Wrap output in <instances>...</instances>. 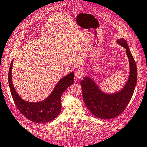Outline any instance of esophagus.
Returning <instances> with one entry per match:
<instances>
[{
  "instance_id": "obj_1",
  "label": "esophagus",
  "mask_w": 147,
  "mask_h": 147,
  "mask_svg": "<svg viewBox=\"0 0 147 147\" xmlns=\"http://www.w3.org/2000/svg\"><path fill=\"white\" fill-rule=\"evenodd\" d=\"M84 74V72L81 69H78L75 71V76L77 78H81L83 76Z\"/></svg>"
}]
</instances>
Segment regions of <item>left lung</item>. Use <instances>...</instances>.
<instances>
[{
	"mask_svg": "<svg viewBox=\"0 0 147 147\" xmlns=\"http://www.w3.org/2000/svg\"><path fill=\"white\" fill-rule=\"evenodd\" d=\"M117 41L125 48L130 65V73L125 87L115 94H106L90 78L84 77L80 83L83 99L87 108L94 116L102 119H110L120 115L130 101L136 85V65L127 42L123 38Z\"/></svg>",
	"mask_w": 147,
	"mask_h": 147,
	"instance_id": "left-lung-1",
	"label": "left lung"
}]
</instances>
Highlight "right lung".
I'll return each mask as SVG.
<instances>
[{
    "mask_svg": "<svg viewBox=\"0 0 147 147\" xmlns=\"http://www.w3.org/2000/svg\"><path fill=\"white\" fill-rule=\"evenodd\" d=\"M13 61L9 70L8 82L11 96L18 110L28 120L36 123H45L54 120L61 111L62 94L74 82L73 72L60 80L52 93L47 99L41 102H29L23 100L14 88L11 76Z\"/></svg>",
    "mask_w": 147,
    "mask_h": 147,
    "instance_id": "add662e5",
    "label": "right lung"
}]
</instances>
